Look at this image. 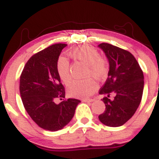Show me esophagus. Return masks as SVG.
<instances>
[{
  "mask_svg": "<svg viewBox=\"0 0 159 159\" xmlns=\"http://www.w3.org/2000/svg\"><path fill=\"white\" fill-rule=\"evenodd\" d=\"M93 99H84L83 100V102H86V103H89V102H93Z\"/></svg>",
  "mask_w": 159,
  "mask_h": 159,
  "instance_id": "1",
  "label": "esophagus"
}]
</instances>
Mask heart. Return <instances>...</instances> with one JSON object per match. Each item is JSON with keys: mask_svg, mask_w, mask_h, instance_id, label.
Listing matches in <instances>:
<instances>
[{"mask_svg": "<svg viewBox=\"0 0 159 159\" xmlns=\"http://www.w3.org/2000/svg\"><path fill=\"white\" fill-rule=\"evenodd\" d=\"M70 55L76 60L88 65L89 70L87 75H92L97 79H103L108 75V61L101 57L97 49L91 46L84 45L70 51ZM57 70L59 77L65 84H69L72 81L70 70V64L65 57H60L57 62ZM98 85L95 81L89 78L85 80H78L72 83L68 87V94L75 98H88L92 95Z\"/></svg>", "mask_w": 159, "mask_h": 159, "instance_id": "1", "label": "heart"}]
</instances>
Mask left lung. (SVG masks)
<instances>
[{"label":"left lung","mask_w":159,"mask_h":159,"mask_svg":"<svg viewBox=\"0 0 159 159\" xmlns=\"http://www.w3.org/2000/svg\"><path fill=\"white\" fill-rule=\"evenodd\" d=\"M109 61V71L105 84L99 91L105 94L102 101L105 111L98 116L104 125L119 127L134 115L141 103L144 89V75L135 57L129 51L108 43L98 45ZM115 94L113 100L109 98Z\"/></svg>","instance_id":"obj_1"}]
</instances>
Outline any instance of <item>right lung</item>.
Returning <instances> with one entry per match:
<instances>
[{
    "label": "right lung",
    "mask_w": 159,
    "mask_h": 159,
    "mask_svg": "<svg viewBox=\"0 0 159 159\" xmlns=\"http://www.w3.org/2000/svg\"><path fill=\"white\" fill-rule=\"evenodd\" d=\"M66 46L61 43L53 44L32 55L20 77V94L25 110L39 127L48 131L63 129L81 102L75 98L65 99L58 105L54 102L56 98L65 97L57 62Z\"/></svg>",
    "instance_id": "obj_1"
}]
</instances>
